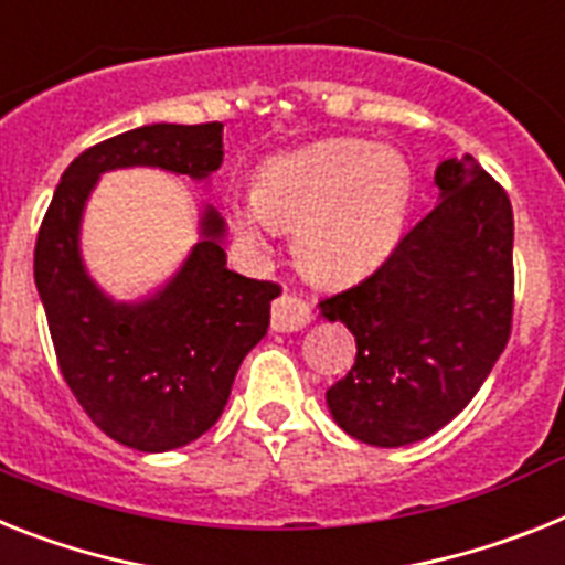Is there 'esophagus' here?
<instances>
[{
    "label": "esophagus",
    "instance_id": "1",
    "mask_svg": "<svg viewBox=\"0 0 565 565\" xmlns=\"http://www.w3.org/2000/svg\"><path fill=\"white\" fill-rule=\"evenodd\" d=\"M310 307L296 296H281L273 305V330L275 333H296L310 324Z\"/></svg>",
    "mask_w": 565,
    "mask_h": 565
}]
</instances>
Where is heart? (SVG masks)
Returning a JSON list of instances; mask_svg holds the SVG:
<instances>
[{
  "label": "heart",
  "mask_w": 565,
  "mask_h": 565,
  "mask_svg": "<svg viewBox=\"0 0 565 565\" xmlns=\"http://www.w3.org/2000/svg\"><path fill=\"white\" fill-rule=\"evenodd\" d=\"M414 169L396 149L339 137L269 160L232 224L260 246L269 226L292 230V249L319 281H355L396 249L414 206Z\"/></svg>",
  "instance_id": "heart-1"
}]
</instances>
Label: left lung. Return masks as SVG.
<instances>
[{"label":"left lung","instance_id":"1","mask_svg":"<svg viewBox=\"0 0 565 565\" xmlns=\"http://www.w3.org/2000/svg\"><path fill=\"white\" fill-rule=\"evenodd\" d=\"M439 201L367 278L319 301L355 335V364L327 391L344 434L402 448L477 396L511 333L514 215L471 154L443 160Z\"/></svg>","mask_w":565,"mask_h":565}]
</instances>
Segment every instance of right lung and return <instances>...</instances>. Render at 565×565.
<instances>
[{"label": "right lung", "mask_w": 565, "mask_h": 565, "mask_svg": "<svg viewBox=\"0 0 565 565\" xmlns=\"http://www.w3.org/2000/svg\"><path fill=\"white\" fill-rule=\"evenodd\" d=\"M224 163V122H151L83 151L60 178L33 253L56 362L83 411L114 443L163 454L221 419L244 355L267 335L281 290L226 267V221L198 217L178 273L137 301H117L83 260L85 203L114 169H163L210 183Z\"/></svg>", "instance_id": "obj_1"}]
</instances>
